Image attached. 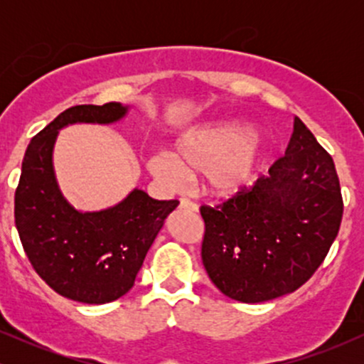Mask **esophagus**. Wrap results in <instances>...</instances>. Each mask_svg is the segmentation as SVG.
<instances>
[{
    "label": "esophagus",
    "mask_w": 364,
    "mask_h": 364,
    "mask_svg": "<svg viewBox=\"0 0 364 364\" xmlns=\"http://www.w3.org/2000/svg\"><path fill=\"white\" fill-rule=\"evenodd\" d=\"M179 208H186V210H193V212H196V205H195V203L190 202V200H186V198L179 200Z\"/></svg>",
    "instance_id": "1"
}]
</instances>
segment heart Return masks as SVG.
Instances as JSON below:
<instances>
[{"instance_id":"b5f03b06","label":"heart","mask_w":364,"mask_h":364,"mask_svg":"<svg viewBox=\"0 0 364 364\" xmlns=\"http://www.w3.org/2000/svg\"><path fill=\"white\" fill-rule=\"evenodd\" d=\"M263 157L265 141L257 128L220 121L188 129L176 140L171 156L152 154L147 168L168 190H179L185 176H203V186L212 196L231 198L252 185Z\"/></svg>"}]
</instances>
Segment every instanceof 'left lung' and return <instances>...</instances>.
I'll use <instances>...</instances> for the list:
<instances>
[{"label":"left lung","mask_w":364,"mask_h":364,"mask_svg":"<svg viewBox=\"0 0 364 364\" xmlns=\"http://www.w3.org/2000/svg\"><path fill=\"white\" fill-rule=\"evenodd\" d=\"M342 210L332 157L296 116L286 156L269 176L224 203L200 208L203 267L217 289L236 301L289 294L327 257Z\"/></svg>","instance_id":"1"}]
</instances>
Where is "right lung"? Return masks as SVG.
I'll return each instance as SVG.
<instances>
[{
	"label": "right lung",
	"instance_id": "1",
	"mask_svg": "<svg viewBox=\"0 0 364 364\" xmlns=\"http://www.w3.org/2000/svg\"><path fill=\"white\" fill-rule=\"evenodd\" d=\"M128 106L83 104L63 111L28 144L15 191V225L36 272L58 294L104 304L132 289L149 248L178 200H154L132 190L114 207L75 208L61 193L53 150L61 128L77 123L111 124Z\"/></svg>",
	"mask_w": 364,
	"mask_h": 364
}]
</instances>
